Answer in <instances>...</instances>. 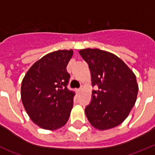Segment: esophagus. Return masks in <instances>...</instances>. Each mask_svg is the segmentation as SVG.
<instances>
[{
    "instance_id": "34e87169",
    "label": "esophagus",
    "mask_w": 155,
    "mask_h": 155,
    "mask_svg": "<svg viewBox=\"0 0 155 155\" xmlns=\"http://www.w3.org/2000/svg\"><path fill=\"white\" fill-rule=\"evenodd\" d=\"M82 89H83V88H82V87L79 88V89H77V90H76V92H77L78 93H79L81 92V90H82Z\"/></svg>"
}]
</instances>
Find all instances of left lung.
I'll use <instances>...</instances> for the list:
<instances>
[{
	"mask_svg": "<svg viewBox=\"0 0 155 155\" xmlns=\"http://www.w3.org/2000/svg\"><path fill=\"white\" fill-rule=\"evenodd\" d=\"M89 65L92 85L90 104L85 113L97 129L104 130L124 122L134 106L138 85L132 70L114 54L98 48L79 51Z\"/></svg>",
	"mask_w": 155,
	"mask_h": 155,
	"instance_id": "1",
	"label": "left lung"
}]
</instances>
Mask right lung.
Listing matches in <instances>:
<instances>
[{
    "mask_svg": "<svg viewBox=\"0 0 155 155\" xmlns=\"http://www.w3.org/2000/svg\"><path fill=\"white\" fill-rule=\"evenodd\" d=\"M73 51H52L35 62L24 77L21 101L33 122L45 130H56L67 123L75 93L67 88L70 75L66 66Z\"/></svg>",
    "mask_w": 155,
    "mask_h": 155,
    "instance_id": "obj_1",
    "label": "right lung"
}]
</instances>
